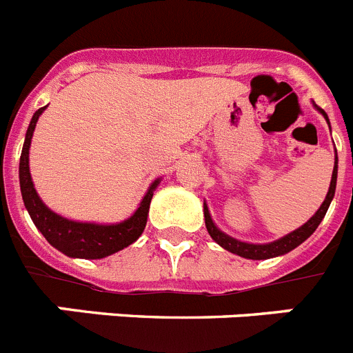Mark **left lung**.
Masks as SVG:
<instances>
[{
	"mask_svg": "<svg viewBox=\"0 0 353 353\" xmlns=\"http://www.w3.org/2000/svg\"><path fill=\"white\" fill-rule=\"evenodd\" d=\"M316 109L323 114V117H325V120L329 121L325 111H323L322 108H318V105H316ZM336 179H338V155H336L334 171H332V180H330L329 192H327L325 199H323L322 207L318 208L316 214H314L313 217H311V219L304 224V226H301L299 230H295V232L288 233V235L283 236V239L276 240V242H270V244H248V242H240V240H235V239H232V236H228L226 233H223L219 228L215 226L214 221H212V217H210V214H208L207 205H205V224H207L208 233H210L212 239H214L215 242L221 245V248H224L226 251H230V252H235V254H239V256H242V258H249V260H267V258L281 256V254H286V252H290L292 249L297 248V245H301L302 242L307 239V236L313 235V232L318 228V224L322 223V219L325 217V214H327V208H329L330 201H332V198H334Z\"/></svg>",
	"mask_w": 353,
	"mask_h": 353,
	"instance_id": "left-lung-1",
	"label": "left lung"
}]
</instances>
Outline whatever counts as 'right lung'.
Returning <instances> with one entry per match:
<instances>
[{
    "instance_id": "obj_1",
    "label": "right lung",
    "mask_w": 353,
    "mask_h": 353,
    "mask_svg": "<svg viewBox=\"0 0 353 353\" xmlns=\"http://www.w3.org/2000/svg\"><path fill=\"white\" fill-rule=\"evenodd\" d=\"M46 109L40 108L35 111L33 118L28 127L26 139H24L23 154H21V162H19V180H21V192H23L24 207L28 208L31 215V221L35 223L40 233L46 236L49 244L61 251L63 254L70 258H84V260H99L105 258L113 252L121 251L123 248L130 245L132 242L141 236L143 230L146 226V215H148L150 201L154 196V189L157 187L159 180L152 183L146 196L143 198L141 205L132 217L120 224H92V223H76V221H68L61 215L54 214L42 203V199L37 194L33 182H31L30 164V145L31 136L35 130L37 120Z\"/></svg>"
}]
</instances>
